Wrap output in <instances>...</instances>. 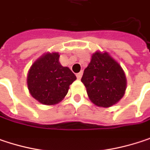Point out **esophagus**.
<instances>
[{"instance_id":"34e87169","label":"esophagus","mask_w":150,"mask_h":150,"mask_svg":"<svg viewBox=\"0 0 150 150\" xmlns=\"http://www.w3.org/2000/svg\"><path fill=\"white\" fill-rule=\"evenodd\" d=\"M82 75H83V71H80V72H79V73H77V79H80L81 78H82Z\"/></svg>"}]
</instances>
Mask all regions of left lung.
Listing matches in <instances>:
<instances>
[{
    "instance_id": "obj_1",
    "label": "left lung",
    "mask_w": 150,
    "mask_h": 150,
    "mask_svg": "<svg viewBox=\"0 0 150 150\" xmlns=\"http://www.w3.org/2000/svg\"><path fill=\"white\" fill-rule=\"evenodd\" d=\"M82 83L94 104L108 108L123 97L126 79L120 65L108 53L96 52L84 69Z\"/></svg>"
}]
</instances>
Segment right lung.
I'll return each instance as SVG.
<instances>
[{"label": "right lung", "mask_w": 150, "mask_h": 150, "mask_svg": "<svg viewBox=\"0 0 150 150\" xmlns=\"http://www.w3.org/2000/svg\"><path fill=\"white\" fill-rule=\"evenodd\" d=\"M58 53H48L31 66L28 72L27 84L30 95L45 105L59 102L67 94L70 84L76 76L59 62Z\"/></svg>", "instance_id": "add662e5"}]
</instances>
